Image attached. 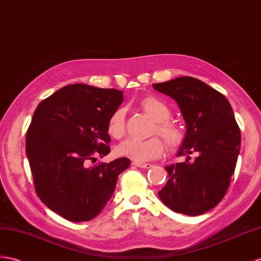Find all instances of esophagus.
Returning <instances> with one entry per match:
<instances>
[{
  "label": "esophagus",
  "mask_w": 261,
  "mask_h": 261,
  "mask_svg": "<svg viewBox=\"0 0 261 261\" xmlns=\"http://www.w3.org/2000/svg\"><path fill=\"white\" fill-rule=\"evenodd\" d=\"M134 166H137V167H142V169H150L153 165L149 164V163H137V162H133L132 163Z\"/></svg>",
  "instance_id": "esophagus-1"
}]
</instances>
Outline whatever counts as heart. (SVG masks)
<instances>
[{
    "instance_id": "1",
    "label": "heart",
    "mask_w": 261,
    "mask_h": 261,
    "mask_svg": "<svg viewBox=\"0 0 261 261\" xmlns=\"http://www.w3.org/2000/svg\"><path fill=\"white\" fill-rule=\"evenodd\" d=\"M138 106L150 119H153L154 127L152 132L163 138L171 148H175L182 144L184 134L181 127L170 120L171 109L161 98L146 96L138 101ZM125 109L117 108L109 116L107 123V133L114 138H120L125 133ZM164 152V144L158 137L148 140H126L117 147V154L121 158L129 159L137 163H145L160 158Z\"/></svg>"
}]
</instances>
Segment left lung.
Masks as SVG:
<instances>
[{
	"mask_svg": "<svg viewBox=\"0 0 261 261\" xmlns=\"http://www.w3.org/2000/svg\"><path fill=\"white\" fill-rule=\"evenodd\" d=\"M153 88L177 102L187 125L177 153L187 161L165 166L169 179L159 196L172 211L200 216L223 199L236 169L241 134L232 107L221 92L192 77L153 84ZM191 153L197 155L193 161Z\"/></svg>",
	"mask_w": 261,
	"mask_h": 261,
	"instance_id": "obj_1",
	"label": "left lung"
}]
</instances>
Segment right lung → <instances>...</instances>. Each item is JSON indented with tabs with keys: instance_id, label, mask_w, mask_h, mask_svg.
I'll return each instance as SVG.
<instances>
[{
	"instance_id": "obj_1",
	"label": "right lung",
	"mask_w": 261,
	"mask_h": 261,
	"mask_svg": "<svg viewBox=\"0 0 261 261\" xmlns=\"http://www.w3.org/2000/svg\"><path fill=\"white\" fill-rule=\"evenodd\" d=\"M123 91L68 85L39 103L25 138L37 194L50 210L72 222L89 221L105 207L126 158L88 166L94 155L111 152L109 116Z\"/></svg>"
}]
</instances>
